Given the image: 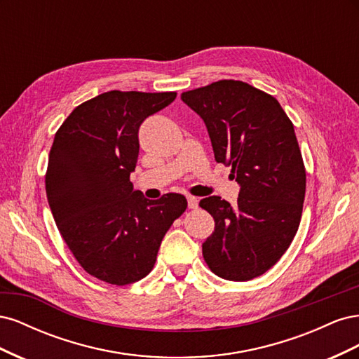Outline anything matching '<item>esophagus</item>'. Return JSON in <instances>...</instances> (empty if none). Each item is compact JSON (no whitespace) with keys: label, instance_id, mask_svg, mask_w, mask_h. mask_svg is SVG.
<instances>
[{"label":"esophagus","instance_id":"34e87169","mask_svg":"<svg viewBox=\"0 0 359 359\" xmlns=\"http://www.w3.org/2000/svg\"><path fill=\"white\" fill-rule=\"evenodd\" d=\"M187 203H189V208L194 210V208H198L199 199H198V198H194V196H187Z\"/></svg>","mask_w":359,"mask_h":359}]
</instances>
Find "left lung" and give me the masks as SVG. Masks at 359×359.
I'll return each mask as SVG.
<instances>
[{"instance_id":"left-lung-1","label":"left lung","mask_w":359,"mask_h":359,"mask_svg":"<svg viewBox=\"0 0 359 359\" xmlns=\"http://www.w3.org/2000/svg\"><path fill=\"white\" fill-rule=\"evenodd\" d=\"M206 126L217 163L232 166L236 206L219 196L199 202L215 222L202 255L214 274L247 281L274 266L301 222L306 169L283 107L241 81H219L181 94Z\"/></svg>"}]
</instances>
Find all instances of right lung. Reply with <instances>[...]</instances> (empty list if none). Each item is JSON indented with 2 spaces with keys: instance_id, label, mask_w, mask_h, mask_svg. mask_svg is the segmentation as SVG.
Wrapping results in <instances>:
<instances>
[{
  "instance_id": "right-lung-1",
  "label": "right lung",
  "mask_w": 359,
  "mask_h": 359,
  "mask_svg": "<svg viewBox=\"0 0 359 359\" xmlns=\"http://www.w3.org/2000/svg\"><path fill=\"white\" fill-rule=\"evenodd\" d=\"M175 97L103 93L76 107L53 139L45 180L53 220L81 266L109 285L148 276L163 236L187 208L182 194L149 201L130 182L140 124Z\"/></svg>"
}]
</instances>
